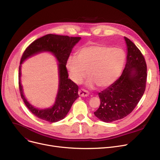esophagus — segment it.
<instances>
[{
	"instance_id": "esophagus-1",
	"label": "esophagus",
	"mask_w": 160,
	"mask_h": 160,
	"mask_svg": "<svg viewBox=\"0 0 160 160\" xmlns=\"http://www.w3.org/2000/svg\"><path fill=\"white\" fill-rule=\"evenodd\" d=\"M78 95H79V96L82 97H88L89 95V93H88V91H86V90L81 89H80L78 91Z\"/></svg>"
}]
</instances>
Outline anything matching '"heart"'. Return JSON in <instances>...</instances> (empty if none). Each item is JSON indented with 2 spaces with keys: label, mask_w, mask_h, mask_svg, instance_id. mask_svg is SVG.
Instances as JSON below:
<instances>
[{
  "label": "heart",
  "mask_w": 160,
  "mask_h": 160,
  "mask_svg": "<svg viewBox=\"0 0 160 160\" xmlns=\"http://www.w3.org/2000/svg\"><path fill=\"white\" fill-rule=\"evenodd\" d=\"M124 63V54L121 49L88 44L78 50V56H69L65 66L69 78L74 83H80L88 71L89 76L86 82L88 87L93 88L98 85L106 88L118 78Z\"/></svg>",
  "instance_id": "obj_1"
}]
</instances>
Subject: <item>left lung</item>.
<instances>
[{
	"label": "left lung",
	"mask_w": 160,
	"mask_h": 160,
	"mask_svg": "<svg viewBox=\"0 0 160 160\" xmlns=\"http://www.w3.org/2000/svg\"><path fill=\"white\" fill-rule=\"evenodd\" d=\"M127 62L121 77L98 93L100 105L94 112L98 119L111 122L123 119L136 108L144 94L147 81L145 58L132 41L124 37Z\"/></svg>",
	"instance_id": "1"
}]
</instances>
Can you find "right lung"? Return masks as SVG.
Here are the masks:
<instances>
[{
  "mask_svg": "<svg viewBox=\"0 0 160 160\" xmlns=\"http://www.w3.org/2000/svg\"><path fill=\"white\" fill-rule=\"evenodd\" d=\"M80 39V37L47 34L32 42L24 52L19 68L20 93L29 110L38 118L50 122L62 120L69 112L73 102L79 97L78 87L68 78L69 75L65 64L73 47ZM43 52L52 53L58 63V88L55 101L52 106L49 108H38L31 105L23 95L20 80L21 65L27 58Z\"/></svg>",
  "mask_w": 160,
  "mask_h": 160,
  "instance_id": "1",
  "label": "right lung"
}]
</instances>
